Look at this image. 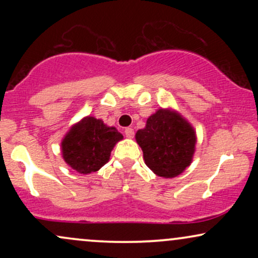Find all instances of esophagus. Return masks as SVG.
Returning a JSON list of instances; mask_svg holds the SVG:
<instances>
[{"instance_id": "1", "label": "esophagus", "mask_w": 258, "mask_h": 258, "mask_svg": "<svg viewBox=\"0 0 258 258\" xmlns=\"http://www.w3.org/2000/svg\"><path fill=\"white\" fill-rule=\"evenodd\" d=\"M125 135L127 138H133V136H135V131H133V128H131V127H127V128H125Z\"/></svg>"}]
</instances>
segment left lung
I'll return each instance as SVG.
<instances>
[{
  "label": "left lung",
  "mask_w": 258,
  "mask_h": 258,
  "mask_svg": "<svg viewBox=\"0 0 258 258\" xmlns=\"http://www.w3.org/2000/svg\"><path fill=\"white\" fill-rule=\"evenodd\" d=\"M146 165L165 178L178 176L190 165L197 137L193 127L171 110L160 109L136 133Z\"/></svg>",
  "instance_id": "left-lung-1"
}]
</instances>
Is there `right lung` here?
<instances>
[{
	"mask_svg": "<svg viewBox=\"0 0 258 258\" xmlns=\"http://www.w3.org/2000/svg\"><path fill=\"white\" fill-rule=\"evenodd\" d=\"M122 138L115 127H108L102 120L87 116L65 136L61 153L65 162L79 173L96 172L108 162L112 148Z\"/></svg>",
	"mask_w": 258,
	"mask_h": 258,
	"instance_id": "obj_1",
	"label": "right lung"
}]
</instances>
